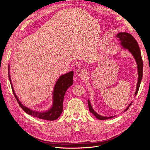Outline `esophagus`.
Masks as SVG:
<instances>
[{
    "instance_id": "esophagus-1",
    "label": "esophagus",
    "mask_w": 150,
    "mask_h": 150,
    "mask_svg": "<svg viewBox=\"0 0 150 150\" xmlns=\"http://www.w3.org/2000/svg\"><path fill=\"white\" fill-rule=\"evenodd\" d=\"M76 75L81 78L85 77V71L82 69H78L76 71Z\"/></svg>"
}]
</instances>
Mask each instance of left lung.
Listing matches in <instances>:
<instances>
[{
	"mask_svg": "<svg viewBox=\"0 0 150 150\" xmlns=\"http://www.w3.org/2000/svg\"><path fill=\"white\" fill-rule=\"evenodd\" d=\"M116 37L119 38L120 40H121V45L123 46V47L125 49H127L129 50V52L133 54L134 56L136 62L138 65V81L137 83V90L135 94V96H136L138 92L140 83L142 78V75H143V62L141 57V51L139 49V45L138 44L137 41L135 39V38L130 34L127 33H119L117 34ZM88 108L89 110L91 113H92L99 120H106L109 119L110 118L113 117L114 116L112 117H104L102 116H100L98 115L92 108L90 102L89 100H88ZM132 103H131L129 106L126 109L125 112H126L128 109L129 108V107Z\"/></svg>",
	"mask_w": 150,
	"mask_h": 150,
	"instance_id": "obj_1",
	"label": "left lung"
}]
</instances>
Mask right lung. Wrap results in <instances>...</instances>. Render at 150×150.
Listing matches in <instances>:
<instances>
[{
    "mask_svg": "<svg viewBox=\"0 0 150 150\" xmlns=\"http://www.w3.org/2000/svg\"><path fill=\"white\" fill-rule=\"evenodd\" d=\"M8 73H9V79L11 81V84L12 85L11 80L9 75V67H8ZM73 76L74 72L72 71L62 75L58 81H57L53 92V107L47 112H34L27 108L21 103L20 101L16 97L14 90L12 85V89L13 91V95L16 99L19 105L22 109L27 114L33 116L39 119L47 120H56L61 115L63 111V102L65 96V93L68 88L73 84Z\"/></svg>",
    "mask_w": 150,
    "mask_h": 150,
    "instance_id": "obj_1",
    "label": "right lung"
}]
</instances>
